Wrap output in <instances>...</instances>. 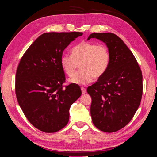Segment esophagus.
Returning a JSON list of instances; mask_svg holds the SVG:
<instances>
[{
	"label": "esophagus",
	"instance_id": "34e87169",
	"mask_svg": "<svg viewBox=\"0 0 157 157\" xmlns=\"http://www.w3.org/2000/svg\"><path fill=\"white\" fill-rule=\"evenodd\" d=\"M81 90H82V94H85V93L86 92V90L84 88L82 87Z\"/></svg>",
	"mask_w": 157,
	"mask_h": 157
}]
</instances>
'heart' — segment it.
Segmentation results:
<instances>
[{"label":"heart","mask_w":157,"mask_h":157,"mask_svg":"<svg viewBox=\"0 0 157 157\" xmlns=\"http://www.w3.org/2000/svg\"><path fill=\"white\" fill-rule=\"evenodd\" d=\"M111 56L108 47L89 42H82L71 49V56L63 55L60 63L66 75L72 76L78 64L81 71L69 79L73 84L83 86L99 78L107 71Z\"/></svg>","instance_id":"obj_1"}]
</instances>
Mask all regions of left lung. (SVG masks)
<instances>
[{"label":"left lung","instance_id":"8db88e82","mask_svg":"<svg viewBox=\"0 0 157 157\" xmlns=\"http://www.w3.org/2000/svg\"><path fill=\"white\" fill-rule=\"evenodd\" d=\"M105 43L111 59L107 71L87 88L92 98V122L104 132H115L128 125L137 111L142 96V74L132 51L112 33L88 36Z\"/></svg>","mask_w":157,"mask_h":157}]
</instances>
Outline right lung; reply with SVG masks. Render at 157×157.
I'll use <instances>...</instances> for the list:
<instances>
[{
  "mask_svg": "<svg viewBox=\"0 0 157 157\" xmlns=\"http://www.w3.org/2000/svg\"><path fill=\"white\" fill-rule=\"evenodd\" d=\"M82 32H48L40 36L23 55L16 72L15 93L26 118L46 133L67 124L69 109L82 94L70 84L63 89L65 77L60 60L63 51Z\"/></svg>",
  "mask_w": 157,
  "mask_h": 157,
  "instance_id": "1",
  "label": "right lung"
}]
</instances>
